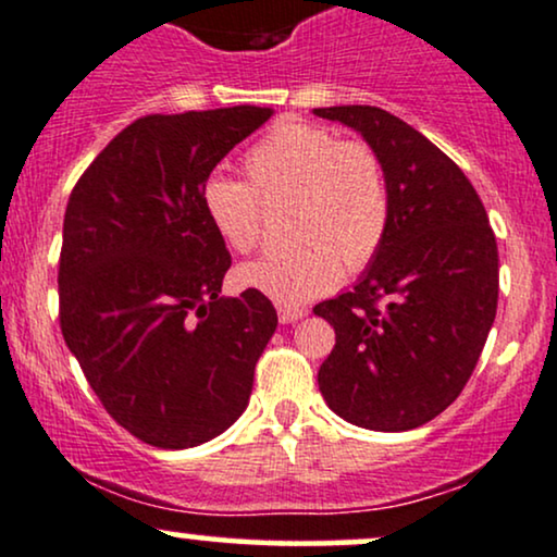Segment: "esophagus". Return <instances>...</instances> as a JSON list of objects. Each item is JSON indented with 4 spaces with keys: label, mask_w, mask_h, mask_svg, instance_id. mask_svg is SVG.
<instances>
[{
    "label": "esophagus",
    "mask_w": 557,
    "mask_h": 557,
    "mask_svg": "<svg viewBox=\"0 0 557 557\" xmlns=\"http://www.w3.org/2000/svg\"><path fill=\"white\" fill-rule=\"evenodd\" d=\"M305 307H289V305H278V320L281 323H297V320L305 318Z\"/></svg>",
    "instance_id": "1"
}]
</instances>
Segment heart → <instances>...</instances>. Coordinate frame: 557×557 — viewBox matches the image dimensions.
<instances>
[{
  "instance_id": "heart-1",
  "label": "heart",
  "mask_w": 557,
  "mask_h": 557,
  "mask_svg": "<svg viewBox=\"0 0 557 557\" xmlns=\"http://www.w3.org/2000/svg\"><path fill=\"white\" fill-rule=\"evenodd\" d=\"M250 182L211 174L202 208L232 250L250 252L263 237L265 202L294 198L297 247L239 268V284L276 305L299 307L362 271L381 252L391 226V189L381 156L333 129L278 122L245 153Z\"/></svg>"
}]
</instances>
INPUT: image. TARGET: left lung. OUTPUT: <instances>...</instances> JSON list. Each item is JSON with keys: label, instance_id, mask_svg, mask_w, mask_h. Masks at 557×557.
<instances>
[{"label": "left lung", "instance_id": "8db88e82", "mask_svg": "<svg viewBox=\"0 0 557 557\" xmlns=\"http://www.w3.org/2000/svg\"><path fill=\"white\" fill-rule=\"evenodd\" d=\"M381 156L391 226L351 292L315 305L336 331L325 404L357 428L401 433L459 398L498 310V245L467 174L391 111L315 109Z\"/></svg>", "mask_w": 557, "mask_h": 557}]
</instances>
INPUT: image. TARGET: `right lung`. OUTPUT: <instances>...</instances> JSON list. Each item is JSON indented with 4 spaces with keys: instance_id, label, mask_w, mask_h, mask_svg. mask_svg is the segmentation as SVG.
Returning <instances> with one entry per match:
<instances>
[{
    "instance_id": "1",
    "label": "right lung",
    "mask_w": 557,
    "mask_h": 557,
    "mask_svg": "<svg viewBox=\"0 0 557 557\" xmlns=\"http://www.w3.org/2000/svg\"><path fill=\"white\" fill-rule=\"evenodd\" d=\"M228 107L135 120L67 200L59 325L98 401L156 448H193L239 420L276 331L271 299L219 297L232 265L202 185L271 120Z\"/></svg>"
}]
</instances>
